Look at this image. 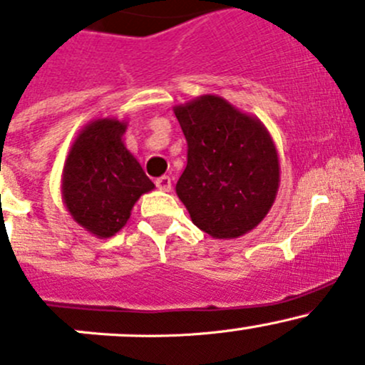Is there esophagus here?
I'll return each mask as SVG.
<instances>
[{
	"label": "esophagus",
	"instance_id": "34e87169",
	"mask_svg": "<svg viewBox=\"0 0 365 365\" xmlns=\"http://www.w3.org/2000/svg\"><path fill=\"white\" fill-rule=\"evenodd\" d=\"M157 189L162 190V192H169L171 190V178L169 176H160V178H157Z\"/></svg>",
	"mask_w": 365,
	"mask_h": 365
}]
</instances>
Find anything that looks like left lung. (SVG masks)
<instances>
[{"label":"left lung","mask_w":365,"mask_h":365,"mask_svg":"<svg viewBox=\"0 0 365 365\" xmlns=\"http://www.w3.org/2000/svg\"><path fill=\"white\" fill-rule=\"evenodd\" d=\"M173 111L189 146L176 183L180 201L212 238L244 237L270 212L281 183L270 132L219 95H201Z\"/></svg>","instance_id":"1"}]
</instances>
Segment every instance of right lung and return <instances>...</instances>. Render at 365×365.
I'll return each instance as SVG.
<instances>
[{"instance_id":"obj_1","label":"right lung","mask_w":365,"mask_h":365,"mask_svg":"<svg viewBox=\"0 0 365 365\" xmlns=\"http://www.w3.org/2000/svg\"><path fill=\"white\" fill-rule=\"evenodd\" d=\"M127 121L97 118L79 130L65 159L61 200L70 217L97 238H111L143 194L155 189L127 150Z\"/></svg>"}]
</instances>
